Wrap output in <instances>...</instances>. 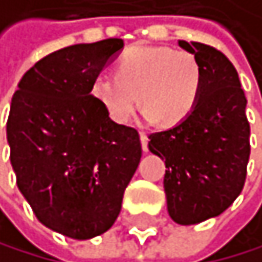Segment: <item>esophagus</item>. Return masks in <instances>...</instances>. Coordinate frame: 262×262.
<instances>
[{"instance_id": "34e87169", "label": "esophagus", "mask_w": 262, "mask_h": 262, "mask_svg": "<svg viewBox=\"0 0 262 262\" xmlns=\"http://www.w3.org/2000/svg\"><path fill=\"white\" fill-rule=\"evenodd\" d=\"M141 144H142V150L147 152L149 150V138L146 133H141Z\"/></svg>"}]
</instances>
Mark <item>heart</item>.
<instances>
[{
    "instance_id": "obj_1",
    "label": "heart",
    "mask_w": 262,
    "mask_h": 262,
    "mask_svg": "<svg viewBox=\"0 0 262 262\" xmlns=\"http://www.w3.org/2000/svg\"><path fill=\"white\" fill-rule=\"evenodd\" d=\"M201 92V66L189 51L168 47H131L116 63V76L99 74L92 94L115 123H126L136 108L163 124L183 121Z\"/></svg>"
}]
</instances>
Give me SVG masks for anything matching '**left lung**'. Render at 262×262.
Instances as JSON below:
<instances>
[{
	"mask_svg": "<svg viewBox=\"0 0 262 262\" xmlns=\"http://www.w3.org/2000/svg\"><path fill=\"white\" fill-rule=\"evenodd\" d=\"M201 66L194 108L173 128L149 134L152 154L165 159L167 209L180 225L221 215L242 193L250 160L246 97L235 66L222 51L180 40Z\"/></svg>",
	"mask_w": 262,
	"mask_h": 262,
	"instance_id": "obj_1",
	"label": "left lung"
}]
</instances>
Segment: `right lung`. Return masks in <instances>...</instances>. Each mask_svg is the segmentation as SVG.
Wrapping results in <instances>:
<instances>
[{
    "instance_id": "obj_1",
    "label": "right lung",
    "mask_w": 262,
    "mask_h": 262,
    "mask_svg": "<svg viewBox=\"0 0 262 262\" xmlns=\"http://www.w3.org/2000/svg\"><path fill=\"white\" fill-rule=\"evenodd\" d=\"M121 38L47 55L22 76L6 123L19 191L38 221L64 236L105 233L142 156L138 129L115 123L92 82Z\"/></svg>"
}]
</instances>
